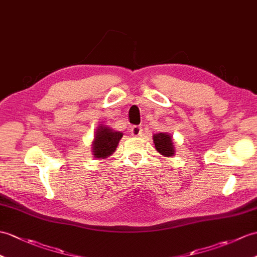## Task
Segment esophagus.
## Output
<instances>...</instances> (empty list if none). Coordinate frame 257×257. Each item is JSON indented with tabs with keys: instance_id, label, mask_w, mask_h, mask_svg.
I'll use <instances>...</instances> for the list:
<instances>
[{
	"instance_id": "obj_1",
	"label": "esophagus",
	"mask_w": 257,
	"mask_h": 257,
	"mask_svg": "<svg viewBox=\"0 0 257 257\" xmlns=\"http://www.w3.org/2000/svg\"><path fill=\"white\" fill-rule=\"evenodd\" d=\"M130 133H131V135H133V136L138 137V136L142 135V129L139 126H133V127H131V129H130Z\"/></svg>"
}]
</instances>
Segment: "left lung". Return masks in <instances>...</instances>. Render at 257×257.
Wrapping results in <instances>:
<instances>
[{"label": "left lung", "mask_w": 257, "mask_h": 257, "mask_svg": "<svg viewBox=\"0 0 257 257\" xmlns=\"http://www.w3.org/2000/svg\"><path fill=\"white\" fill-rule=\"evenodd\" d=\"M153 141L156 145L157 151L165 157H172L174 156V148H173V142L171 136L168 134L161 133L153 136Z\"/></svg>", "instance_id": "obj_1"}]
</instances>
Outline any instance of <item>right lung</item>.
<instances>
[{
  "label": "right lung",
  "instance_id": "1",
  "mask_svg": "<svg viewBox=\"0 0 257 257\" xmlns=\"http://www.w3.org/2000/svg\"><path fill=\"white\" fill-rule=\"evenodd\" d=\"M121 138V133L112 131L111 129H108L104 126L99 127L93 142L94 156L98 159L108 158L116 150L118 142Z\"/></svg>",
  "mask_w": 257,
  "mask_h": 257
}]
</instances>
